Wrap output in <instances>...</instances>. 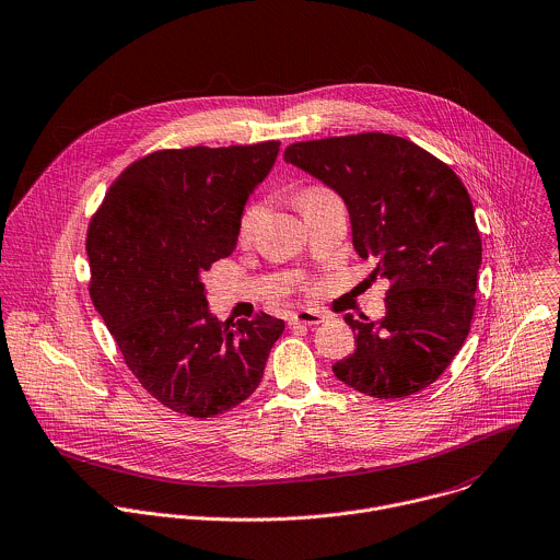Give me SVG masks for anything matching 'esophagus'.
Listing matches in <instances>:
<instances>
[{"mask_svg":"<svg viewBox=\"0 0 560 560\" xmlns=\"http://www.w3.org/2000/svg\"><path fill=\"white\" fill-rule=\"evenodd\" d=\"M323 320H325V316L320 312H314V310H301V312H294L290 316L292 325H320Z\"/></svg>","mask_w":560,"mask_h":560,"instance_id":"esophagus-1","label":"esophagus"}]
</instances>
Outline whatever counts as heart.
<instances>
[{
  "mask_svg": "<svg viewBox=\"0 0 560 560\" xmlns=\"http://www.w3.org/2000/svg\"><path fill=\"white\" fill-rule=\"evenodd\" d=\"M320 196H329V191H325V189H310V191H305V194H303L301 205H303V202H307V200L320 198ZM259 215H261V207H259V205H250V207H246V211H244V215H242V220H240V235H242V237H248V235L253 233V229L257 226Z\"/></svg>",
  "mask_w": 560,
  "mask_h": 560,
  "instance_id": "obj_1",
  "label": "heart"
}]
</instances>
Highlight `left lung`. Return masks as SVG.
<instances>
[{
    "mask_svg": "<svg viewBox=\"0 0 560 560\" xmlns=\"http://www.w3.org/2000/svg\"><path fill=\"white\" fill-rule=\"evenodd\" d=\"M283 158L342 198L355 253L392 281L381 320L345 316L355 349L334 376L381 400L427 389L475 312L481 240L466 186L416 142L381 131L294 142Z\"/></svg>",
    "mask_w": 560,
    "mask_h": 560,
    "instance_id": "obj_1",
    "label": "left lung"
}]
</instances>
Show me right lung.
Masks as SVG:
<instances>
[{"label":"right lung","instance_id":"1","mask_svg":"<svg viewBox=\"0 0 560 560\" xmlns=\"http://www.w3.org/2000/svg\"><path fill=\"white\" fill-rule=\"evenodd\" d=\"M279 142L149 153L112 184L88 229L90 296L138 383L191 418L259 387L281 318L220 320L202 272L233 255L240 220Z\"/></svg>","mask_w":560,"mask_h":560}]
</instances>
